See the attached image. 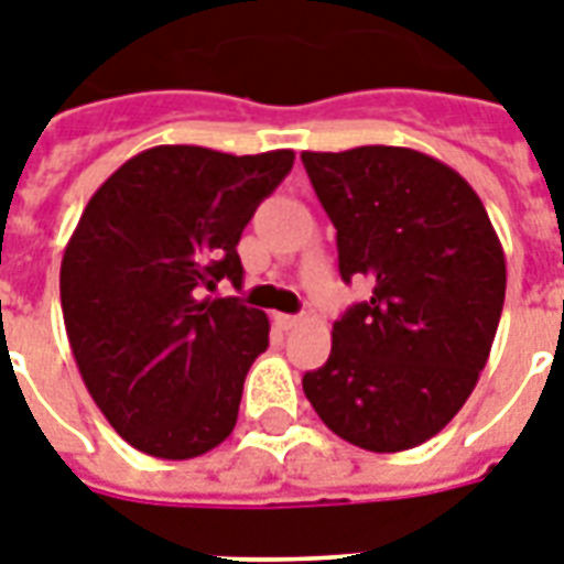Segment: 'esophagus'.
Instances as JSON below:
<instances>
[{
  "label": "esophagus",
  "instance_id": "obj_1",
  "mask_svg": "<svg viewBox=\"0 0 564 564\" xmlns=\"http://www.w3.org/2000/svg\"><path fill=\"white\" fill-rule=\"evenodd\" d=\"M299 322H301L299 316H286V313H274V325H278V328H283V330L295 328Z\"/></svg>",
  "mask_w": 564,
  "mask_h": 564
}]
</instances>
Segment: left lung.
<instances>
[{"mask_svg":"<svg viewBox=\"0 0 564 564\" xmlns=\"http://www.w3.org/2000/svg\"><path fill=\"white\" fill-rule=\"evenodd\" d=\"M301 162L337 227L343 281H372V299L334 322L304 397L360 449H414L462 411L488 364L506 299L497 230L470 183L420 150H304Z\"/></svg>","mask_w":564,"mask_h":564,"instance_id":"left-lung-1","label":"left lung"}]
</instances>
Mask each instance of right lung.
Listing matches in <instances>:
<instances>
[{
	"mask_svg": "<svg viewBox=\"0 0 564 564\" xmlns=\"http://www.w3.org/2000/svg\"><path fill=\"white\" fill-rule=\"evenodd\" d=\"M292 162L159 144L85 206L62 260L64 328L91 399L139 453L186 462L234 432L269 316L200 290L242 286L236 245Z\"/></svg>",
	"mask_w": 564,
	"mask_h": 564,
	"instance_id": "1",
	"label": "right lung"
}]
</instances>
